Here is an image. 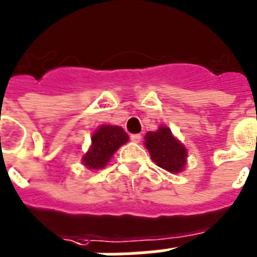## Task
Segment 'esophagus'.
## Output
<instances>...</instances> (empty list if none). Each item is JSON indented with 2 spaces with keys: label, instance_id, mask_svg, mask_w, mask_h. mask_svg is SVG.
<instances>
[{
  "label": "esophagus",
  "instance_id": "1",
  "mask_svg": "<svg viewBox=\"0 0 257 257\" xmlns=\"http://www.w3.org/2000/svg\"><path fill=\"white\" fill-rule=\"evenodd\" d=\"M130 139L134 142V143H139L142 139V135L141 134H133V135L130 137Z\"/></svg>",
  "mask_w": 257,
  "mask_h": 257
}]
</instances>
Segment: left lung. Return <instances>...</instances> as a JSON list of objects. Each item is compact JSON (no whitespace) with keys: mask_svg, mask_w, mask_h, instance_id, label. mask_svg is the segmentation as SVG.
I'll return each instance as SVG.
<instances>
[{"mask_svg":"<svg viewBox=\"0 0 257 257\" xmlns=\"http://www.w3.org/2000/svg\"><path fill=\"white\" fill-rule=\"evenodd\" d=\"M146 147L152 162L168 172L182 171L186 164V148L172 135L168 127L150 131L146 135Z\"/></svg>","mask_w":257,"mask_h":257,"instance_id":"8db88e82","label":"left lung"}]
</instances>
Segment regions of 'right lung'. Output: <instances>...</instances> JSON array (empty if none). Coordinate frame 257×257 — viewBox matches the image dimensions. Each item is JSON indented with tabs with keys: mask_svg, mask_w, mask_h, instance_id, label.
<instances>
[{
	"mask_svg": "<svg viewBox=\"0 0 257 257\" xmlns=\"http://www.w3.org/2000/svg\"><path fill=\"white\" fill-rule=\"evenodd\" d=\"M127 141L128 135L122 127L103 124L93 134L92 147L82 158V162L89 169L103 168L114 152Z\"/></svg>",
	"mask_w": 257,
	"mask_h": 257,
	"instance_id": "1",
	"label": "right lung"
}]
</instances>
